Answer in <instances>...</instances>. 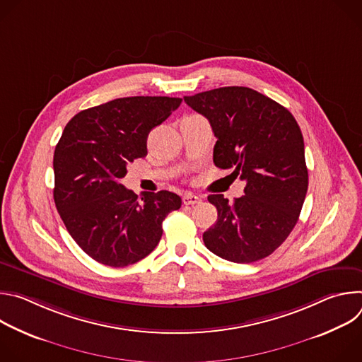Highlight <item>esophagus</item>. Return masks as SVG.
<instances>
[{"instance_id":"esophagus-1","label":"esophagus","mask_w":362,"mask_h":362,"mask_svg":"<svg viewBox=\"0 0 362 362\" xmlns=\"http://www.w3.org/2000/svg\"><path fill=\"white\" fill-rule=\"evenodd\" d=\"M200 196L194 194V193H185L183 196V203L185 204H196V203H200Z\"/></svg>"}]
</instances>
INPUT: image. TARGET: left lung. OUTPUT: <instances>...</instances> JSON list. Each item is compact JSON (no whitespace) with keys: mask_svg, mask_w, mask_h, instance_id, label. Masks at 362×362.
<instances>
[{"mask_svg":"<svg viewBox=\"0 0 362 362\" xmlns=\"http://www.w3.org/2000/svg\"><path fill=\"white\" fill-rule=\"evenodd\" d=\"M218 139L214 163L233 168L245 194L229 203L211 194L218 221L203 233L211 252L236 264L264 259L289 236L308 190L303 137L295 117L249 87H221L185 97Z\"/></svg>","mask_w":362,"mask_h":362,"instance_id":"1","label":"left lung"}]
</instances>
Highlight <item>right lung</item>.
<instances>
[{
    "label": "right lung",
    "instance_id": "add662e5",
    "mask_svg": "<svg viewBox=\"0 0 362 362\" xmlns=\"http://www.w3.org/2000/svg\"><path fill=\"white\" fill-rule=\"evenodd\" d=\"M182 103L177 97L116 98L76 115L54 151L56 208L94 261L123 268L158 246L165 218L182 199L168 190L137 196L120 180L147 154V136Z\"/></svg>",
    "mask_w": 362,
    "mask_h": 362
}]
</instances>
